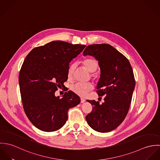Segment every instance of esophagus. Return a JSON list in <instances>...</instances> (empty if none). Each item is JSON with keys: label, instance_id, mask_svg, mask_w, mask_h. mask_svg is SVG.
Segmentation results:
<instances>
[{"label": "esophagus", "instance_id": "obj_1", "mask_svg": "<svg viewBox=\"0 0 160 160\" xmlns=\"http://www.w3.org/2000/svg\"><path fill=\"white\" fill-rule=\"evenodd\" d=\"M86 102V100L83 98H81V103H84Z\"/></svg>", "mask_w": 160, "mask_h": 160}]
</instances>
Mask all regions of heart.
<instances>
[{
	"mask_svg": "<svg viewBox=\"0 0 160 160\" xmlns=\"http://www.w3.org/2000/svg\"><path fill=\"white\" fill-rule=\"evenodd\" d=\"M82 64L84 67L91 72H95L98 67V62L95 59H86L82 62ZM76 68V63H73L69 65L68 69V78L69 79L72 78ZM92 89L93 85L91 82H77L71 86V91L80 96H85L88 92L91 91Z\"/></svg>",
	"mask_w": 160,
	"mask_h": 160,
	"instance_id": "1",
	"label": "heart"
}]
</instances>
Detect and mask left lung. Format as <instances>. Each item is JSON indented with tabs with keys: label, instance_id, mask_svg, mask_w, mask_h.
<instances>
[{
	"label": "left lung",
	"instance_id": "left-lung-1",
	"mask_svg": "<svg viewBox=\"0 0 160 160\" xmlns=\"http://www.w3.org/2000/svg\"><path fill=\"white\" fill-rule=\"evenodd\" d=\"M83 55L92 56L98 62L100 76L97 92L99 96H105L102 104L88 100L93 110L86 116V121L97 132H110L122 123L128 113L135 88L133 70L127 58L109 44L89 45Z\"/></svg>",
	"mask_w": 160,
	"mask_h": 160
}]
</instances>
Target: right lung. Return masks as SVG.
<instances>
[{
    "mask_svg": "<svg viewBox=\"0 0 160 160\" xmlns=\"http://www.w3.org/2000/svg\"><path fill=\"white\" fill-rule=\"evenodd\" d=\"M56 41L33 48L26 56L19 74L23 108L38 129L45 132L60 129L68 119L69 109L81 99L73 92L56 97L58 88L68 80L71 61L86 47Z\"/></svg>",
    "mask_w": 160,
    "mask_h": 160,
    "instance_id": "obj_1",
    "label": "right lung"
}]
</instances>
